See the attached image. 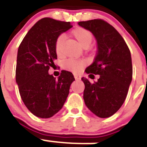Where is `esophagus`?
<instances>
[{"mask_svg":"<svg viewBox=\"0 0 147 147\" xmlns=\"http://www.w3.org/2000/svg\"><path fill=\"white\" fill-rule=\"evenodd\" d=\"M74 76L75 80H80V79H81V76H80V75L76 74H74Z\"/></svg>","mask_w":147,"mask_h":147,"instance_id":"34e87169","label":"esophagus"}]
</instances>
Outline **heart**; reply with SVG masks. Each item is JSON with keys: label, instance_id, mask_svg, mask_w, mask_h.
<instances>
[{"label": "heart", "instance_id": "1", "mask_svg": "<svg viewBox=\"0 0 147 147\" xmlns=\"http://www.w3.org/2000/svg\"><path fill=\"white\" fill-rule=\"evenodd\" d=\"M73 35L74 36L78 43L82 46L84 47L86 45H88L91 43L92 40V34L89 31L86 29L82 28H77L72 31ZM65 40V36L63 34L59 35L57 37L55 41V52L58 55H61V49H62L63 41ZM86 63L84 61L76 60L74 59H69L64 62V68L69 70V71H74V72H80L82 71V69L84 67Z\"/></svg>", "mask_w": 147, "mask_h": 147}]
</instances>
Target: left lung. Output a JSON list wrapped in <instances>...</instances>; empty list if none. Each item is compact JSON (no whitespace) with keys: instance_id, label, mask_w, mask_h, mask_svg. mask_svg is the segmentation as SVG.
Listing matches in <instances>:
<instances>
[{"instance_id":"obj_1","label":"left lung","mask_w":147,"mask_h":147,"mask_svg":"<svg viewBox=\"0 0 147 147\" xmlns=\"http://www.w3.org/2000/svg\"><path fill=\"white\" fill-rule=\"evenodd\" d=\"M78 25L90 31L97 41L96 56L85 71L89 76L100 75L94 83L82 78L85 104L97 116L108 118L122 107L131 82L130 50L119 33L104 20L79 22Z\"/></svg>"}]
</instances>
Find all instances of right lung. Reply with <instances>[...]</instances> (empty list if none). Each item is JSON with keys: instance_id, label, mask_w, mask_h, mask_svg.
I'll use <instances>...</instances> for the list:
<instances>
[{"instance_id": "obj_1", "label": "right lung", "mask_w": 147, "mask_h": 147, "mask_svg": "<svg viewBox=\"0 0 147 147\" xmlns=\"http://www.w3.org/2000/svg\"><path fill=\"white\" fill-rule=\"evenodd\" d=\"M71 28L70 22L43 18L29 30L18 49L16 82L26 107L39 118H50L62 108L75 80L69 71H61L58 79L48 72L57 59V37Z\"/></svg>"}]
</instances>
